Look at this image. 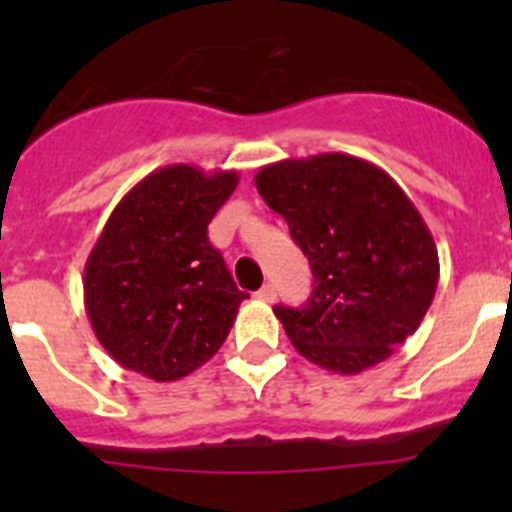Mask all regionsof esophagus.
I'll return each instance as SVG.
<instances>
[{"label": "esophagus", "instance_id": "obj_1", "mask_svg": "<svg viewBox=\"0 0 512 512\" xmlns=\"http://www.w3.org/2000/svg\"><path fill=\"white\" fill-rule=\"evenodd\" d=\"M256 297L264 302H274V297H277V289H274V284H264V287L256 292Z\"/></svg>", "mask_w": 512, "mask_h": 512}]
</instances>
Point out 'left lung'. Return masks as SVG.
I'll return each instance as SVG.
<instances>
[{"label": "left lung", "mask_w": 512, "mask_h": 512, "mask_svg": "<svg viewBox=\"0 0 512 512\" xmlns=\"http://www.w3.org/2000/svg\"><path fill=\"white\" fill-rule=\"evenodd\" d=\"M310 261L305 307L277 305L292 346L333 374L390 359L418 330L438 284L428 225L387 171L348 153L287 158L256 174Z\"/></svg>", "instance_id": "left-lung-1"}]
</instances>
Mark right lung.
Returning <instances> with one entry per match:
<instances>
[{
    "instance_id": "1",
    "label": "right lung",
    "mask_w": 512,
    "mask_h": 512,
    "mask_svg": "<svg viewBox=\"0 0 512 512\" xmlns=\"http://www.w3.org/2000/svg\"><path fill=\"white\" fill-rule=\"evenodd\" d=\"M235 187V171L171 164L112 210L84 266V305L120 366L174 382L223 346L248 295L212 248L207 225Z\"/></svg>"
}]
</instances>
